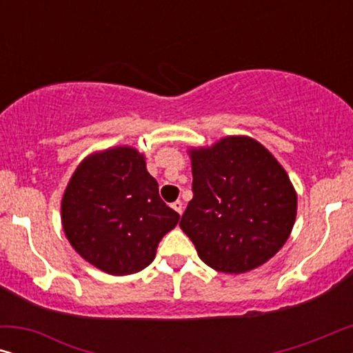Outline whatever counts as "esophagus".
Segmentation results:
<instances>
[{
	"label": "esophagus",
	"mask_w": 353,
	"mask_h": 353,
	"mask_svg": "<svg viewBox=\"0 0 353 353\" xmlns=\"http://www.w3.org/2000/svg\"><path fill=\"white\" fill-rule=\"evenodd\" d=\"M172 209L173 210H175V212H178V214H183V202L181 201H175V202H173V204H172Z\"/></svg>",
	"instance_id": "1"
}]
</instances>
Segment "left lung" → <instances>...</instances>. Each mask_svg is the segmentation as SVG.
Listing matches in <instances>:
<instances>
[{
	"label": "left lung",
	"mask_w": 353,
	"mask_h": 353,
	"mask_svg": "<svg viewBox=\"0 0 353 353\" xmlns=\"http://www.w3.org/2000/svg\"><path fill=\"white\" fill-rule=\"evenodd\" d=\"M192 199L180 228L202 262L239 274L267 263L286 244L297 215L288 172L257 139L231 134L190 148Z\"/></svg>",
	"instance_id": "1"
}]
</instances>
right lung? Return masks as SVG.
<instances>
[{
  "label": "right lung",
  "mask_w": 353,
  "mask_h": 353,
  "mask_svg": "<svg viewBox=\"0 0 353 353\" xmlns=\"http://www.w3.org/2000/svg\"><path fill=\"white\" fill-rule=\"evenodd\" d=\"M180 215L159 196L144 154L132 146L91 152L75 168L61 201V223L75 252L101 272L123 276L156 259Z\"/></svg>",
  "instance_id": "1"
}]
</instances>
